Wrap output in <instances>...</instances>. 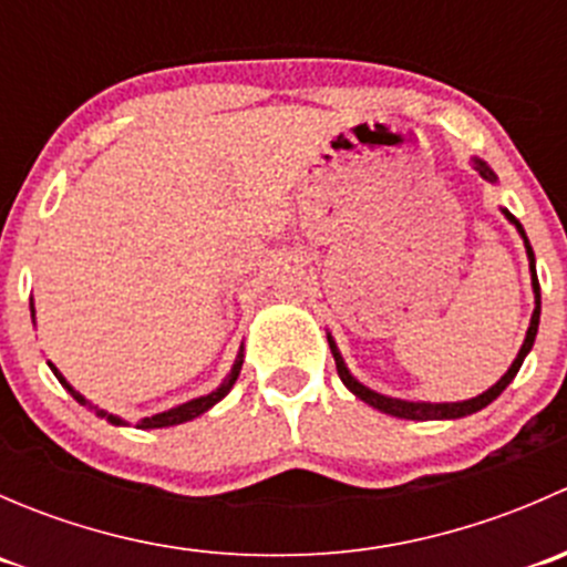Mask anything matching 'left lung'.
Returning <instances> with one entry per match:
<instances>
[{
    "label": "left lung",
    "instance_id": "8db88e82",
    "mask_svg": "<svg viewBox=\"0 0 567 567\" xmlns=\"http://www.w3.org/2000/svg\"><path fill=\"white\" fill-rule=\"evenodd\" d=\"M474 169H477L480 177H485L488 183H496V175L494 169L488 167V164L483 162V158H472ZM502 214H505V219L511 221L513 227L518 230V236L524 238V249H527V257H529V274H532V293H535V310H532V318H529V329H527V337H524L522 348H518V357L513 359V364L507 368V373L502 375L499 381H496L491 390H485L483 394H477V398H468V400H458V403H425V400H400V398H390V394H381L375 390H370V386H364L362 381H357L351 375V370L346 368V359H342L340 348H337L334 337L326 331V340H329V348H331V357H334L337 362V373H340V381L348 386L353 394H357L359 400H364L368 405H373V409L384 411V414L390 416H400V420H416V422H427V420H461V416H468L474 414V411L485 409L488 403H494L496 398H499L502 392L507 390V384H511L513 379H516V373L522 370L524 359H527V353L532 351V346H535V334H537V323H540V282H537V271H535V251L529 247V238L527 233H524L522 221L516 219V216L511 214L507 208H502Z\"/></svg>",
    "mask_w": 567,
    "mask_h": 567
}]
</instances>
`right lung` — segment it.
<instances>
[{"mask_svg": "<svg viewBox=\"0 0 567 567\" xmlns=\"http://www.w3.org/2000/svg\"><path fill=\"white\" fill-rule=\"evenodd\" d=\"M30 310H32V323H35V305H32V301H30ZM241 364H244V346H241V351H238V357H236V362H233V370H230V373H227V379L221 381V384L216 386L214 392L203 394V398H194V400H188V403H181V405H175V409H167V411H162V414L145 416V420H142V422H136V427H142V431H153V427H173V425H181V422H188V420H194V416L205 414V411H208V409H214V405L219 403V400L225 398V394L233 390V384H236V381H238V373H241ZM49 368H51V373L56 375V381H60V384L65 386V390L73 394V400H76L79 405H87L90 411H95V414H99V416H104V420H106V422H112V425H128V422H125V420H120V416H114V414H106L104 409H99V405H93V403H90V400L84 398L82 392H76V390H73V386L68 384V381H65V375H62L60 370H56L54 364H51V362H49Z\"/></svg>", "mask_w": 567, "mask_h": 567, "instance_id": "1", "label": "right lung"}]
</instances>
